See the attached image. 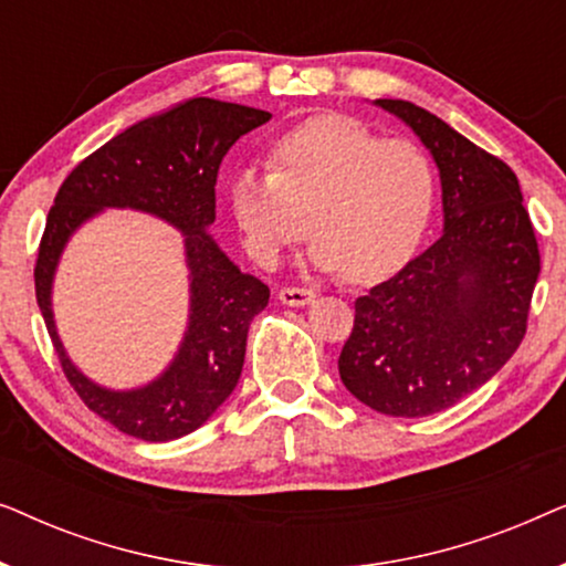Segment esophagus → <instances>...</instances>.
Here are the masks:
<instances>
[{
  "label": "esophagus",
  "instance_id": "esophagus-1",
  "mask_svg": "<svg viewBox=\"0 0 566 566\" xmlns=\"http://www.w3.org/2000/svg\"><path fill=\"white\" fill-rule=\"evenodd\" d=\"M316 293L312 289H298V285H285V289L277 291V298L289 306H306L312 304Z\"/></svg>",
  "mask_w": 566,
  "mask_h": 566
}]
</instances>
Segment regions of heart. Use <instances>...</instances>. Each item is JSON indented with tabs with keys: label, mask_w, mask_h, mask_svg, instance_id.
Instances as JSON below:
<instances>
[{
	"label": "heart",
	"mask_w": 566,
	"mask_h": 566,
	"mask_svg": "<svg viewBox=\"0 0 566 566\" xmlns=\"http://www.w3.org/2000/svg\"><path fill=\"white\" fill-rule=\"evenodd\" d=\"M268 167L229 182L231 219L260 268H275L308 234L312 216V265L374 283L407 265L430 227L438 175L428 151L350 115H314L285 130L270 144Z\"/></svg>",
	"instance_id": "1"
}]
</instances>
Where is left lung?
<instances>
[{"label":"left lung","mask_w":566,"mask_h":566,"mask_svg":"<svg viewBox=\"0 0 566 566\" xmlns=\"http://www.w3.org/2000/svg\"><path fill=\"white\" fill-rule=\"evenodd\" d=\"M428 146L443 185L446 229L397 275L355 301L339 378L391 417L453 407L513 358L528 329L538 242L517 177L438 115L376 99Z\"/></svg>","instance_id":"left-lung-1"}]
</instances>
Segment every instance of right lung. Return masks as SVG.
<instances>
[{
  "instance_id": "obj_1",
  "label": "right lung",
  "mask_w": 566,
  "mask_h": 566,
  "mask_svg": "<svg viewBox=\"0 0 566 566\" xmlns=\"http://www.w3.org/2000/svg\"><path fill=\"white\" fill-rule=\"evenodd\" d=\"M268 111L192 97L138 120L76 165L53 198L35 260V298L61 370L92 412L126 436L165 443L198 430L234 391L244 366L250 322L270 289L247 275L208 234L216 221L221 159ZM159 214L186 234L191 268V327L174 366L144 390L111 392L92 385L65 358L52 327L50 281L75 227L103 207Z\"/></svg>"
}]
</instances>
